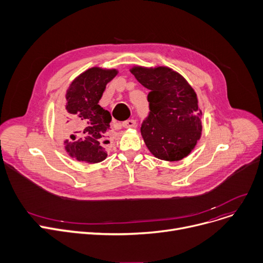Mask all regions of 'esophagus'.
<instances>
[{"mask_svg": "<svg viewBox=\"0 0 263 263\" xmlns=\"http://www.w3.org/2000/svg\"><path fill=\"white\" fill-rule=\"evenodd\" d=\"M135 124H136V121L134 119H129V120H126L122 122V127L123 128H133V127H135Z\"/></svg>", "mask_w": 263, "mask_h": 263, "instance_id": "esophagus-1", "label": "esophagus"}]
</instances>
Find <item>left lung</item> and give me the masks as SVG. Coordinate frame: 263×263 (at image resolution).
Instances as JSON below:
<instances>
[{"instance_id":"obj_1","label":"left lung","mask_w":263,"mask_h":263,"mask_svg":"<svg viewBox=\"0 0 263 263\" xmlns=\"http://www.w3.org/2000/svg\"><path fill=\"white\" fill-rule=\"evenodd\" d=\"M131 73L148 88L150 112L141 132L150 153L165 161H179L195 147L201 134V110L196 93L167 67H134Z\"/></svg>"}]
</instances>
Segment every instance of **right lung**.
I'll return each mask as SVG.
<instances>
[{
    "label": "right lung",
    "mask_w": 263,
    "mask_h": 263,
    "mask_svg": "<svg viewBox=\"0 0 263 263\" xmlns=\"http://www.w3.org/2000/svg\"><path fill=\"white\" fill-rule=\"evenodd\" d=\"M116 74L115 69L105 70L93 67L80 74L67 90L68 115L63 120L62 132L72 137V141H65V148L78 161L98 163L107 156L104 145L109 143L107 132L112 116L98 102L106 84Z\"/></svg>",
    "instance_id": "add662e5"
}]
</instances>
